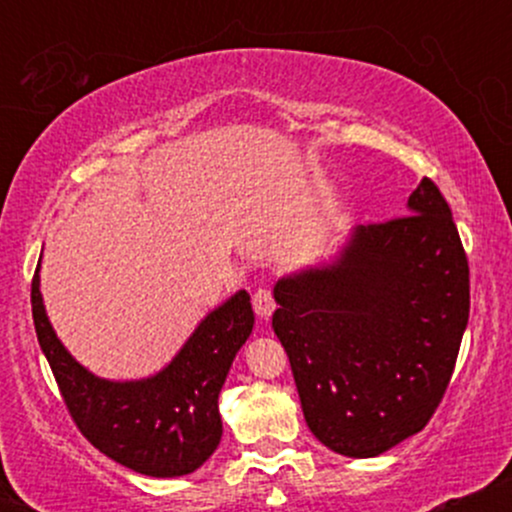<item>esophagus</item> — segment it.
<instances>
[{
    "label": "esophagus",
    "instance_id": "34e87169",
    "mask_svg": "<svg viewBox=\"0 0 512 512\" xmlns=\"http://www.w3.org/2000/svg\"><path fill=\"white\" fill-rule=\"evenodd\" d=\"M252 305H255V313L260 315V317H269V315H272L274 308H276L272 289H267V286H262V289H257L255 296H252Z\"/></svg>",
    "mask_w": 512,
    "mask_h": 512
}]
</instances>
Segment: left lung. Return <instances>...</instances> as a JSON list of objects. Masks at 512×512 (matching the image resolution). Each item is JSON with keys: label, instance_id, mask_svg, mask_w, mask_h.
I'll return each mask as SVG.
<instances>
[{"label": "left lung", "instance_id": "left-lung-1", "mask_svg": "<svg viewBox=\"0 0 512 512\" xmlns=\"http://www.w3.org/2000/svg\"><path fill=\"white\" fill-rule=\"evenodd\" d=\"M272 327L305 424L346 457L414 436L448 390L469 320V264L431 178L409 214L358 226L339 260L281 279Z\"/></svg>", "mask_w": 512, "mask_h": 512}]
</instances>
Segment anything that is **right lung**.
Returning <instances> with one entry per match:
<instances>
[{"label": "right lung", "mask_w": 512, "mask_h": 512, "mask_svg": "<svg viewBox=\"0 0 512 512\" xmlns=\"http://www.w3.org/2000/svg\"><path fill=\"white\" fill-rule=\"evenodd\" d=\"M38 269L31 281L35 334L69 416L88 443L146 477H182L202 467L221 440L219 392L255 325L250 293L238 291L204 317L154 378L110 383L79 366L52 332Z\"/></svg>", "instance_id": "obj_1"}]
</instances>
